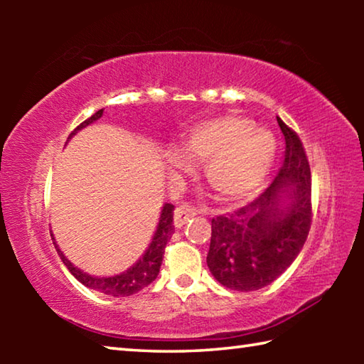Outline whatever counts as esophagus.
Listing matches in <instances>:
<instances>
[{
	"label": "esophagus",
	"mask_w": 364,
	"mask_h": 364,
	"mask_svg": "<svg viewBox=\"0 0 364 364\" xmlns=\"http://www.w3.org/2000/svg\"><path fill=\"white\" fill-rule=\"evenodd\" d=\"M196 217V210L193 207L188 205H181L175 210V217H173V223L176 228H181L183 225H186V221Z\"/></svg>",
	"instance_id": "1"
}]
</instances>
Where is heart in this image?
Wrapping results in <instances>:
<instances>
[{"mask_svg": "<svg viewBox=\"0 0 364 364\" xmlns=\"http://www.w3.org/2000/svg\"><path fill=\"white\" fill-rule=\"evenodd\" d=\"M183 152L168 149V164L188 171L191 162L205 164L210 188L225 200H241L260 188L276 157V139L241 115L202 120L184 134Z\"/></svg>", "mask_w": 364, "mask_h": 364, "instance_id": "b5f03b06", "label": "heart"}]
</instances>
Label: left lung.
<instances>
[{
    "mask_svg": "<svg viewBox=\"0 0 364 364\" xmlns=\"http://www.w3.org/2000/svg\"><path fill=\"white\" fill-rule=\"evenodd\" d=\"M284 162L274 181L239 210L212 218L207 264L232 291H258L276 281L300 254L311 226V171L304 144L279 117Z\"/></svg>",
    "mask_w": 364,
    "mask_h": 364,
    "instance_id": "8db88e82",
    "label": "left lung"
}]
</instances>
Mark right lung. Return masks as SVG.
<instances>
[{"label": "right lung", "instance_id": "1", "mask_svg": "<svg viewBox=\"0 0 364 364\" xmlns=\"http://www.w3.org/2000/svg\"><path fill=\"white\" fill-rule=\"evenodd\" d=\"M102 112L104 109H100L96 114L91 115L90 119H86L83 123H80L75 130L69 134L67 141H69L78 130H82V128L91 125V123L96 122L97 119H101ZM173 210L175 207L171 204H165L162 207V213H160L157 230L154 232L152 241L149 244V247H147V250L144 252V255L141 257L132 268H128L125 273L110 276V278H96V276L83 273L82 269H78L75 264H72L69 260H67V257L56 245V241H54V245H56L58 254L60 257V260H63V263L67 267V269H69L83 286L95 289L97 292L110 295V297H128V295L136 294L141 291V289L147 287L154 279L157 278L160 264H162V260H164L165 247H167V244L171 239V234L175 232Z\"/></svg>", "mask_w": 364, "mask_h": 364}]
</instances>
